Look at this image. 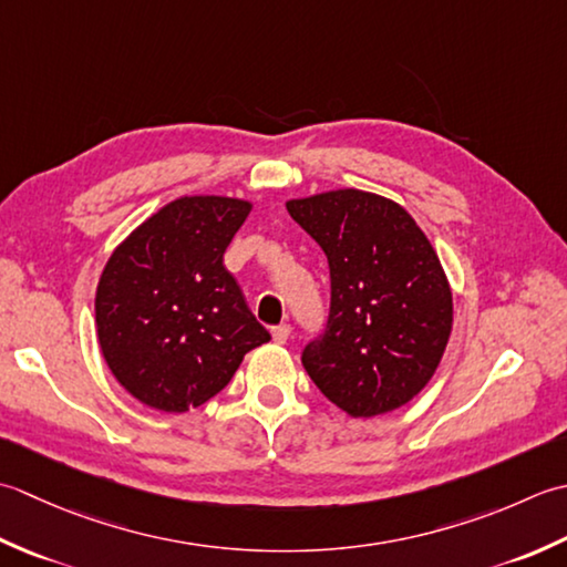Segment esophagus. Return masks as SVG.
Segmentation results:
<instances>
[{
    "label": "esophagus",
    "mask_w": 567,
    "mask_h": 567,
    "mask_svg": "<svg viewBox=\"0 0 567 567\" xmlns=\"http://www.w3.org/2000/svg\"><path fill=\"white\" fill-rule=\"evenodd\" d=\"M271 338L276 344H286V340L291 338V326H288V322H281V326L271 328Z\"/></svg>",
    "instance_id": "34e87169"
}]
</instances>
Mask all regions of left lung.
<instances>
[{
    "mask_svg": "<svg viewBox=\"0 0 567 567\" xmlns=\"http://www.w3.org/2000/svg\"><path fill=\"white\" fill-rule=\"evenodd\" d=\"M286 210L330 267L328 326L300 357L308 377L352 419L409 403L453 330V293L429 237L399 203L354 188L288 200Z\"/></svg>",
    "mask_w": 567,
    "mask_h": 567,
    "instance_id": "8db88e82",
    "label": "left lung"
}]
</instances>
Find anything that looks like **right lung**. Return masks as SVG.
I'll list each match as a JSON object with an SVG mask.
<instances>
[{"label":"right lung","instance_id":"add662e5","mask_svg":"<svg viewBox=\"0 0 567 567\" xmlns=\"http://www.w3.org/2000/svg\"><path fill=\"white\" fill-rule=\"evenodd\" d=\"M249 210L239 198L186 195L138 225L105 264L95 293L100 350L146 406H200L271 340L223 264Z\"/></svg>","mask_w":567,"mask_h":567}]
</instances>
